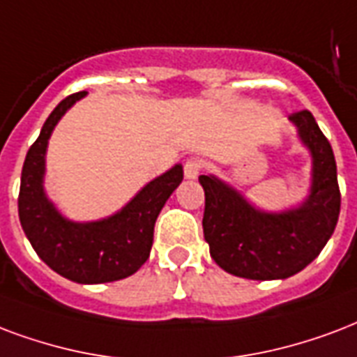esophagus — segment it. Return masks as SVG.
Masks as SVG:
<instances>
[{
  "mask_svg": "<svg viewBox=\"0 0 357 357\" xmlns=\"http://www.w3.org/2000/svg\"><path fill=\"white\" fill-rule=\"evenodd\" d=\"M204 170V160L198 159V157H190V159L185 160L183 172L187 179H197Z\"/></svg>",
  "mask_w": 357,
  "mask_h": 357,
  "instance_id": "esophagus-1",
  "label": "esophagus"
}]
</instances>
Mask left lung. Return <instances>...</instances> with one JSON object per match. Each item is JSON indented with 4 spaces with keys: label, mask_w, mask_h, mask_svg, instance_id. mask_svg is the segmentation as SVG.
<instances>
[{
    "label": "left lung",
    "mask_w": 357,
    "mask_h": 357,
    "mask_svg": "<svg viewBox=\"0 0 357 357\" xmlns=\"http://www.w3.org/2000/svg\"><path fill=\"white\" fill-rule=\"evenodd\" d=\"M312 153V187L307 202L287 213H264L211 176H200L206 195L204 238L225 271L243 279H287L320 255L337 227L341 190L335 155L309 110L290 114Z\"/></svg>",
    "instance_id": "left-lung-1"
}]
</instances>
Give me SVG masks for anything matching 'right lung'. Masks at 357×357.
<instances>
[{
    "label": "right lung",
    "instance_id": "obj_1",
    "mask_svg": "<svg viewBox=\"0 0 357 357\" xmlns=\"http://www.w3.org/2000/svg\"><path fill=\"white\" fill-rule=\"evenodd\" d=\"M84 95L86 91H78L61 100L27 151L22 167L18 217L29 243L46 266L69 281L99 284L132 275L148 260L157 215L181 183L183 168L176 165L153 179L119 213L105 221L78 225L63 219L43 190L46 144L59 118Z\"/></svg>",
    "mask_w": 357,
    "mask_h": 357
}]
</instances>
